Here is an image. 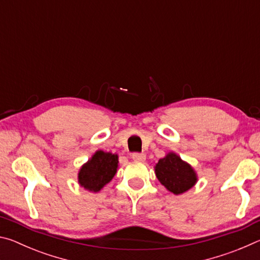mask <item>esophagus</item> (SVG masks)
<instances>
[{
	"label": "esophagus",
	"mask_w": 260,
	"mask_h": 260,
	"mask_svg": "<svg viewBox=\"0 0 260 260\" xmlns=\"http://www.w3.org/2000/svg\"><path fill=\"white\" fill-rule=\"evenodd\" d=\"M132 158H133V160H135V161H144L146 160V155H144V153L135 152L132 155Z\"/></svg>",
	"instance_id": "34e87169"
}]
</instances>
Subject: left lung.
<instances>
[{
  "label": "left lung",
  "instance_id": "8db88e82",
  "mask_svg": "<svg viewBox=\"0 0 260 260\" xmlns=\"http://www.w3.org/2000/svg\"><path fill=\"white\" fill-rule=\"evenodd\" d=\"M156 177L167 190L179 195L190 189L197 181L192 167L174 152L158 160L155 166Z\"/></svg>",
  "mask_w": 260,
  "mask_h": 260
}]
</instances>
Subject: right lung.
I'll return each mask as SVG.
<instances>
[{
	"label": "right lung",
	"instance_id": "obj_1",
	"mask_svg": "<svg viewBox=\"0 0 260 260\" xmlns=\"http://www.w3.org/2000/svg\"><path fill=\"white\" fill-rule=\"evenodd\" d=\"M117 169L118 156L99 150L80 169L78 174L79 183L87 190L98 192L111 181Z\"/></svg>",
	"mask_w": 260,
	"mask_h": 260
}]
</instances>
